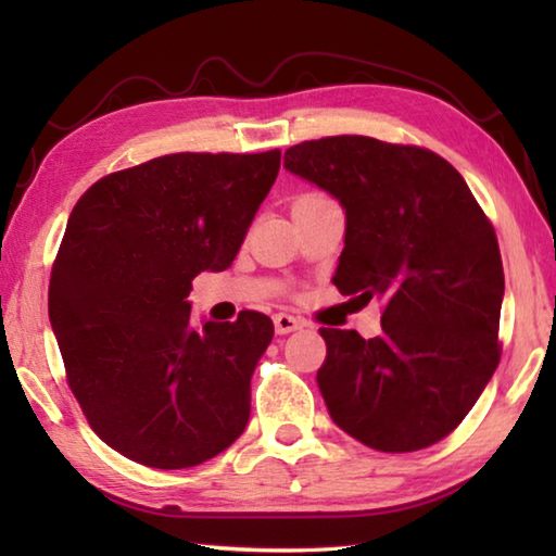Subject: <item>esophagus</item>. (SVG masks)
Masks as SVG:
<instances>
[{"label": "esophagus", "instance_id": "obj_1", "mask_svg": "<svg viewBox=\"0 0 556 556\" xmlns=\"http://www.w3.org/2000/svg\"><path fill=\"white\" fill-rule=\"evenodd\" d=\"M304 326H306L304 318L291 316V314H275V331L279 336L291 333V331H296V328H304Z\"/></svg>", "mask_w": 556, "mask_h": 556}]
</instances>
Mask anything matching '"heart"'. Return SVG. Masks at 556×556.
<instances>
[{
    "mask_svg": "<svg viewBox=\"0 0 556 556\" xmlns=\"http://www.w3.org/2000/svg\"><path fill=\"white\" fill-rule=\"evenodd\" d=\"M318 195H321V193H314V191H312V193H301L299 199H318Z\"/></svg>",
    "mask_w": 556,
    "mask_h": 556,
    "instance_id": "obj_1",
    "label": "heart"
}]
</instances>
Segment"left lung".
I'll use <instances>...</instances> for the list:
<instances>
[{"instance_id": "8db88e82", "label": "left lung", "mask_w": 556, "mask_h": 556, "mask_svg": "<svg viewBox=\"0 0 556 556\" xmlns=\"http://www.w3.org/2000/svg\"><path fill=\"white\" fill-rule=\"evenodd\" d=\"M285 166L341 201L333 285L382 301V333L321 328L326 407L361 444L407 454L448 437L501 363L503 260L454 166L425 147L341 135L287 149Z\"/></svg>"}]
</instances>
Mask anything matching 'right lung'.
Returning <instances> with one entry per match:
<instances>
[{"mask_svg": "<svg viewBox=\"0 0 556 556\" xmlns=\"http://www.w3.org/2000/svg\"><path fill=\"white\" fill-rule=\"evenodd\" d=\"M281 152L156 156L92 184L65 225L49 318L90 429L129 460L191 468L250 419V378L275 336L260 312L199 326L191 281L232 265Z\"/></svg>", "mask_w": 556, "mask_h": 556, "instance_id": "obj_1", "label": "right lung"}]
</instances>
